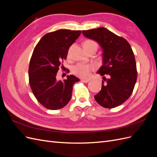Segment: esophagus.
Masks as SVG:
<instances>
[{
    "label": "esophagus",
    "mask_w": 157,
    "mask_h": 157,
    "mask_svg": "<svg viewBox=\"0 0 157 157\" xmlns=\"http://www.w3.org/2000/svg\"><path fill=\"white\" fill-rule=\"evenodd\" d=\"M90 79L89 78H82L81 79V81L83 82H85V83H87L90 81Z\"/></svg>",
    "instance_id": "esophagus-1"
}]
</instances>
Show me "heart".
<instances>
[{"instance_id": "heart-1", "label": "heart", "mask_w": 157, "mask_h": 157, "mask_svg": "<svg viewBox=\"0 0 157 157\" xmlns=\"http://www.w3.org/2000/svg\"><path fill=\"white\" fill-rule=\"evenodd\" d=\"M83 46L84 50L87 52H88L92 49H96L98 48V44L96 42H94L91 40H85L83 43ZM94 65L92 64H83V63H78L76 65L73 67V73L78 76L80 77H86L90 75V72L94 69Z\"/></svg>"}]
</instances>
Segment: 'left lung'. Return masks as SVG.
<instances>
[{
    "instance_id": "obj_1",
    "label": "left lung",
    "mask_w": 157,
    "mask_h": 157,
    "mask_svg": "<svg viewBox=\"0 0 157 157\" xmlns=\"http://www.w3.org/2000/svg\"><path fill=\"white\" fill-rule=\"evenodd\" d=\"M82 34L98 42L103 50V65L97 73L106 82L102 80L95 99L105 108L119 106L130 97L137 80L136 59L130 44L104 27L82 31Z\"/></svg>"
}]
</instances>
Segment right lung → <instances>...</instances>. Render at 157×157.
<instances>
[{
    "mask_svg": "<svg viewBox=\"0 0 157 157\" xmlns=\"http://www.w3.org/2000/svg\"><path fill=\"white\" fill-rule=\"evenodd\" d=\"M81 31L59 29L41 38L33 52L29 67L30 87L42 105L50 110L64 107L72 96L73 85L79 81L74 75L58 81L57 73L67 58L69 47Z\"/></svg>",
    "mask_w": 157,
    "mask_h": 157,
    "instance_id": "1",
    "label": "right lung"
}]
</instances>
